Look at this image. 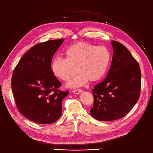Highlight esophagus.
Returning a JSON list of instances; mask_svg holds the SVG:
<instances>
[{
    "instance_id": "esophagus-1",
    "label": "esophagus",
    "mask_w": 153,
    "mask_h": 153,
    "mask_svg": "<svg viewBox=\"0 0 153 153\" xmlns=\"http://www.w3.org/2000/svg\"><path fill=\"white\" fill-rule=\"evenodd\" d=\"M82 90L77 89V90H73L72 91V92H73V94H79L80 93L82 92Z\"/></svg>"
}]
</instances>
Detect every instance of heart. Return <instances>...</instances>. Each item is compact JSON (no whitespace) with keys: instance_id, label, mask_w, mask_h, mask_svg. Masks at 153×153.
Segmentation results:
<instances>
[{"instance_id":"1","label":"heart","mask_w":153,"mask_h":153,"mask_svg":"<svg viewBox=\"0 0 153 153\" xmlns=\"http://www.w3.org/2000/svg\"><path fill=\"white\" fill-rule=\"evenodd\" d=\"M65 59L57 57L51 63L53 76L63 81L72 76L74 68L78 74L67 84L68 87L84 85L89 80L96 82L102 78L110 62L111 54L105 46H96L87 42H78L68 48Z\"/></svg>"}]
</instances>
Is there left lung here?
Here are the masks:
<instances>
[{"mask_svg": "<svg viewBox=\"0 0 153 153\" xmlns=\"http://www.w3.org/2000/svg\"><path fill=\"white\" fill-rule=\"evenodd\" d=\"M113 56L106 78L92 89L94 105L90 114L100 121L118 120L137 102L141 73L138 62L121 43L112 40Z\"/></svg>", "mask_w": 153, "mask_h": 153, "instance_id": "left-lung-1", "label": "left lung"}]
</instances>
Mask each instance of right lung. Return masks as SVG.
Masks as SVG:
<instances>
[{
  "instance_id": "1",
  "label": "right lung",
  "mask_w": 153,
  "mask_h": 153,
  "mask_svg": "<svg viewBox=\"0 0 153 153\" xmlns=\"http://www.w3.org/2000/svg\"><path fill=\"white\" fill-rule=\"evenodd\" d=\"M63 39L51 40L33 46L13 69L12 90L18 111L29 120L46 124L55 123L62 114V103L68 91L51 71L54 53Z\"/></svg>"
}]
</instances>
